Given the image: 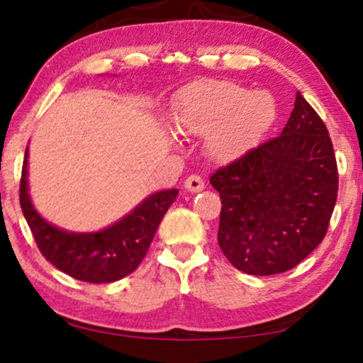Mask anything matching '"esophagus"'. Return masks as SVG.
<instances>
[{
	"mask_svg": "<svg viewBox=\"0 0 363 363\" xmlns=\"http://www.w3.org/2000/svg\"><path fill=\"white\" fill-rule=\"evenodd\" d=\"M185 188L188 191H201L203 188H205V182H203V178L200 175H190L186 178L185 182Z\"/></svg>",
	"mask_w": 363,
	"mask_h": 363,
	"instance_id": "obj_1",
	"label": "esophagus"
}]
</instances>
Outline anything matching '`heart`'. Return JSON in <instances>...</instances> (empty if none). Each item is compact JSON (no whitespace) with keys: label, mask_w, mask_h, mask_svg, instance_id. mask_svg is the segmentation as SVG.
<instances>
[{"label":"heart","mask_w":363,"mask_h":363,"mask_svg":"<svg viewBox=\"0 0 363 363\" xmlns=\"http://www.w3.org/2000/svg\"><path fill=\"white\" fill-rule=\"evenodd\" d=\"M276 117V101L266 91H247L231 81L205 79L183 87L173 118L185 135H208L206 147L216 160L228 162L251 150Z\"/></svg>","instance_id":"heart-1"}]
</instances>
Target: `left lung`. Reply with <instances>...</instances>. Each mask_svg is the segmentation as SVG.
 I'll list each match as a JSON object with an SVG mask.
<instances>
[{
	"label": "left lung",
	"instance_id": "obj_1",
	"mask_svg": "<svg viewBox=\"0 0 363 363\" xmlns=\"http://www.w3.org/2000/svg\"><path fill=\"white\" fill-rule=\"evenodd\" d=\"M218 245L236 269L252 276L289 271L320 245L339 190V170L327 127L296 94L281 135L218 168Z\"/></svg>",
	"mask_w": 363,
	"mask_h": 363
}]
</instances>
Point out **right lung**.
Instances as JSON below:
<instances>
[{"mask_svg":"<svg viewBox=\"0 0 363 363\" xmlns=\"http://www.w3.org/2000/svg\"><path fill=\"white\" fill-rule=\"evenodd\" d=\"M26 177L28 150L19 182V205L41 255L59 271L92 284L118 281L137 269L163 215L178 196V190L158 191L107 230L79 235L57 230L38 215L29 200Z\"/></svg>","mask_w":363,"mask_h":363,"instance_id":"1","label":"right lung"}]
</instances>
